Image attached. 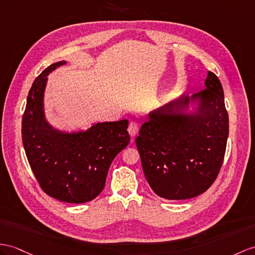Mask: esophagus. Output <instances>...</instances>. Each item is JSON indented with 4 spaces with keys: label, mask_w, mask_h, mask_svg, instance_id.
Segmentation results:
<instances>
[{
    "label": "esophagus",
    "mask_w": 255,
    "mask_h": 255,
    "mask_svg": "<svg viewBox=\"0 0 255 255\" xmlns=\"http://www.w3.org/2000/svg\"><path fill=\"white\" fill-rule=\"evenodd\" d=\"M128 134L131 136H135L136 134H137V131H138V124L132 121L129 122L128 124Z\"/></svg>",
    "instance_id": "34e87169"
}]
</instances>
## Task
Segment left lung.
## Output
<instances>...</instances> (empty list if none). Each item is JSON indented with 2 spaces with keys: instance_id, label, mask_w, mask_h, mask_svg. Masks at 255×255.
<instances>
[{
  "instance_id": "1",
  "label": "left lung",
  "mask_w": 255,
  "mask_h": 255,
  "mask_svg": "<svg viewBox=\"0 0 255 255\" xmlns=\"http://www.w3.org/2000/svg\"><path fill=\"white\" fill-rule=\"evenodd\" d=\"M204 84L203 91L149 113L135 139L147 182L164 199L201 195L223 164L228 137L224 92L211 71Z\"/></svg>"
}]
</instances>
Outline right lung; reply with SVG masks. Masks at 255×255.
Listing matches in <instances>:
<instances>
[{
  "label": "right lung",
  "mask_w": 255,
  "mask_h": 255,
  "mask_svg": "<svg viewBox=\"0 0 255 255\" xmlns=\"http://www.w3.org/2000/svg\"><path fill=\"white\" fill-rule=\"evenodd\" d=\"M66 63L48 66L31 86L22 116V144L45 194L59 201L83 203L101 194L111 162L128 145V121L98 122L71 133L53 128L43 105L47 76Z\"/></svg>",
  "instance_id": "1"
}]
</instances>
